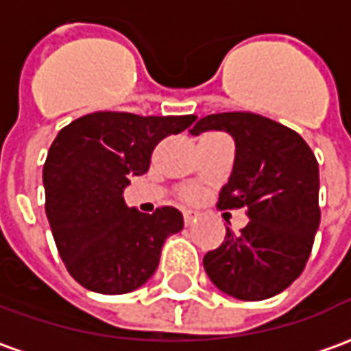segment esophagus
I'll use <instances>...</instances> for the list:
<instances>
[{"label":"esophagus","instance_id":"esophagus-1","mask_svg":"<svg viewBox=\"0 0 351 351\" xmlns=\"http://www.w3.org/2000/svg\"><path fill=\"white\" fill-rule=\"evenodd\" d=\"M195 218H197V216H195L193 213H190V210H186V213H184V221H186V226H191V223L195 221Z\"/></svg>","mask_w":351,"mask_h":351}]
</instances>
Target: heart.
<instances>
[{
  "instance_id": "heart-1",
  "label": "heart",
  "mask_w": 351,
  "mask_h": 351,
  "mask_svg": "<svg viewBox=\"0 0 351 351\" xmlns=\"http://www.w3.org/2000/svg\"><path fill=\"white\" fill-rule=\"evenodd\" d=\"M188 199H195V193H193V191H190V193H188Z\"/></svg>"
}]
</instances>
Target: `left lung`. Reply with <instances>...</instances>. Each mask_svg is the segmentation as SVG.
Wrapping results in <instances>:
<instances>
[{
  "label": "left lung",
  "mask_w": 351,
  "mask_h": 351,
  "mask_svg": "<svg viewBox=\"0 0 351 351\" xmlns=\"http://www.w3.org/2000/svg\"><path fill=\"white\" fill-rule=\"evenodd\" d=\"M213 130L235 141L233 173L218 208H246L250 221L241 235L228 228L203 265L223 293L263 301L291 286L310 258L319 228L316 156L299 133L254 112L208 114L190 133Z\"/></svg>",
  "instance_id": "8db88e82"
}]
</instances>
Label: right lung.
<instances>
[{
	"label": "right lung",
	"mask_w": 351,
	"mask_h": 351,
	"mask_svg": "<svg viewBox=\"0 0 351 351\" xmlns=\"http://www.w3.org/2000/svg\"><path fill=\"white\" fill-rule=\"evenodd\" d=\"M197 116L92 112L58 133L43 167L45 210L60 258L80 286L130 293L152 276L169 235L184 228L175 206L138 213L123 188L145 175L154 148Z\"/></svg>",
	"instance_id": "obj_1"
}]
</instances>
